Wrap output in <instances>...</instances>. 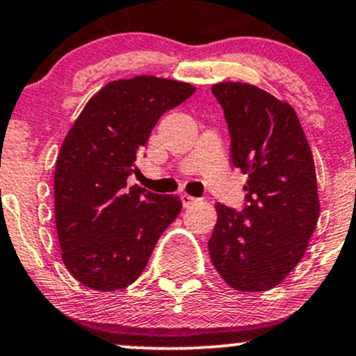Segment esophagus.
<instances>
[{"label":"esophagus","mask_w":356,"mask_h":356,"mask_svg":"<svg viewBox=\"0 0 356 356\" xmlns=\"http://www.w3.org/2000/svg\"><path fill=\"white\" fill-rule=\"evenodd\" d=\"M179 198H181L183 207H191V204H195V203L200 202V198H195V196L186 195V193H183L181 196H179Z\"/></svg>","instance_id":"34e87169"}]
</instances>
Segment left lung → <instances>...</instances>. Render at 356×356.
I'll return each mask as SVG.
<instances>
[{"instance_id":"obj_1","label":"left lung","mask_w":356,"mask_h":356,"mask_svg":"<svg viewBox=\"0 0 356 356\" xmlns=\"http://www.w3.org/2000/svg\"><path fill=\"white\" fill-rule=\"evenodd\" d=\"M228 124L232 165L248 175L240 211L216 204L208 241L221 278L240 291L280 285L298 265L320 216L313 154L293 108L246 83L211 88Z\"/></svg>"}]
</instances>
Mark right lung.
Listing matches in <instances>:
<instances>
[{
	"instance_id": "add662e5",
	"label": "right lung",
	"mask_w": 356,
	"mask_h": 356,
	"mask_svg": "<svg viewBox=\"0 0 356 356\" xmlns=\"http://www.w3.org/2000/svg\"><path fill=\"white\" fill-rule=\"evenodd\" d=\"M196 88L156 76L108 83L63 141L54 170V220L63 263L98 291L131 285L181 211L177 195L127 188L149 133Z\"/></svg>"
}]
</instances>
